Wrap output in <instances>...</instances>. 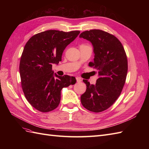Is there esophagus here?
I'll return each instance as SVG.
<instances>
[{
    "label": "esophagus",
    "mask_w": 149,
    "mask_h": 149,
    "mask_svg": "<svg viewBox=\"0 0 149 149\" xmlns=\"http://www.w3.org/2000/svg\"><path fill=\"white\" fill-rule=\"evenodd\" d=\"M76 82L77 83H80L81 81V79L80 78H76Z\"/></svg>",
    "instance_id": "obj_1"
}]
</instances>
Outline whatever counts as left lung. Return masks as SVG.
I'll return each instance as SVG.
<instances>
[{
	"label": "left lung",
	"mask_w": 149,
	"mask_h": 149,
	"mask_svg": "<svg viewBox=\"0 0 149 149\" xmlns=\"http://www.w3.org/2000/svg\"><path fill=\"white\" fill-rule=\"evenodd\" d=\"M79 37L92 43L94 58L89 66L97 70L99 74L95 84L83 80L86 90L81 102L88 110L100 112L113 104L123 91L128 70L127 56L119 40L106 31H85Z\"/></svg>",
	"instance_id": "1"
}]
</instances>
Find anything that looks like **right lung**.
<instances>
[{
    "label": "right lung",
    "instance_id": "right-lung-1",
    "mask_svg": "<svg viewBox=\"0 0 149 149\" xmlns=\"http://www.w3.org/2000/svg\"><path fill=\"white\" fill-rule=\"evenodd\" d=\"M79 33L49 30L32 36L26 42L20 61L21 84L26 100L37 110L47 112L56 109L61 89L76 83L73 76L54 74L52 65L61 61L64 49Z\"/></svg>",
    "mask_w": 149,
    "mask_h": 149
}]
</instances>
